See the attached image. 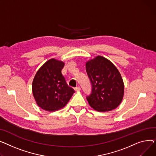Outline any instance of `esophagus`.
Instances as JSON below:
<instances>
[{"mask_svg": "<svg viewBox=\"0 0 156 156\" xmlns=\"http://www.w3.org/2000/svg\"><path fill=\"white\" fill-rule=\"evenodd\" d=\"M74 89H75V90L76 91V92H78V91H80V87L79 86H78V87H75V88H74Z\"/></svg>", "mask_w": 156, "mask_h": 156, "instance_id": "1", "label": "esophagus"}]
</instances>
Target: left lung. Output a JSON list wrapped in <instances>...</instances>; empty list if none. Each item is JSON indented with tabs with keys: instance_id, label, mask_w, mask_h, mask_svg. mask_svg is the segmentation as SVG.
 <instances>
[{
	"instance_id": "8db88e82",
	"label": "left lung",
	"mask_w": 156,
	"mask_h": 156,
	"mask_svg": "<svg viewBox=\"0 0 156 156\" xmlns=\"http://www.w3.org/2000/svg\"><path fill=\"white\" fill-rule=\"evenodd\" d=\"M92 91L87 100L95 110H113L121 103L124 94V84L120 72L114 64L102 56H97L86 63Z\"/></svg>"
}]
</instances>
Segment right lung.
I'll return each instance as SVG.
<instances>
[{"instance_id":"1","label":"right lung","mask_w":156,"mask_h":156,"mask_svg":"<svg viewBox=\"0 0 156 156\" xmlns=\"http://www.w3.org/2000/svg\"><path fill=\"white\" fill-rule=\"evenodd\" d=\"M64 63L51 58L36 72L32 84L33 96L41 108L55 112L65 106L74 90L66 83L62 74Z\"/></svg>"}]
</instances>
